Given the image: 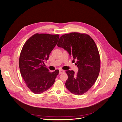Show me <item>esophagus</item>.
<instances>
[{"label":"esophagus","instance_id":"obj_1","mask_svg":"<svg viewBox=\"0 0 122 122\" xmlns=\"http://www.w3.org/2000/svg\"><path fill=\"white\" fill-rule=\"evenodd\" d=\"M64 72H65V71H64V70H60V71H59V74H63V73H64Z\"/></svg>","mask_w":122,"mask_h":122}]
</instances>
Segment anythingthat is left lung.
Here are the masks:
<instances>
[{
	"instance_id": "1",
	"label": "left lung",
	"mask_w": 122,
	"mask_h": 122,
	"mask_svg": "<svg viewBox=\"0 0 122 122\" xmlns=\"http://www.w3.org/2000/svg\"><path fill=\"white\" fill-rule=\"evenodd\" d=\"M57 46L68 52L78 68L76 74L72 70L66 71V88L75 95L84 94L94 84L100 71V56L95 42L86 34L74 32L61 36Z\"/></svg>"
}]
</instances>
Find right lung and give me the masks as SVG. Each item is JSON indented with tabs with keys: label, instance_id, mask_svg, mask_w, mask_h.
Masks as SVG:
<instances>
[{
	"label": "right lung",
	"instance_id": "add662e5",
	"mask_svg": "<svg viewBox=\"0 0 122 122\" xmlns=\"http://www.w3.org/2000/svg\"><path fill=\"white\" fill-rule=\"evenodd\" d=\"M60 36L35 34L24 43L19 58L21 76L28 88L35 94H41L54 84L59 70L49 71L44 61L56 45Z\"/></svg>",
	"mask_w": 122,
	"mask_h": 122
}]
</instances>
